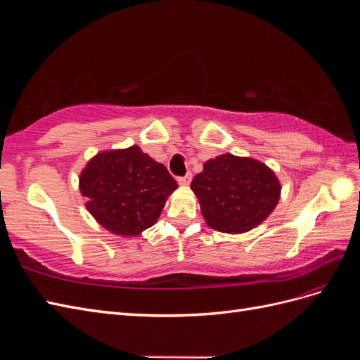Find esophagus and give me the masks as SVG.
<instances>
[{"instance_id": "1", "label": "esophagus", "mask_w": 360, "mask_h": 360, "mask_svg": "<svg viewBox=\"0 0 360 360\" xmlns=\"http://www.w3.org/2000/svg\"><path fill=\"white\" fill-rule=\"evenodd\" d=\"M191 180H192V174L188 172L184 177H179L177 181H179V184H181V186H188V184L191 183Z\"/></svg>"}]
</instances>
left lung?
<instances>
[{"mask_svg":"<svg viewBox=\"0 0 360 360\" xmlns=\"http://www.w3.org/2000/svg\"><path fill=\"white\" fill-rule=\"evenodd\" d=\"M205 224L216 231L242 234L266 221L281 198L274 169L252 158L231 153L204 163L192 180Z\"/></svg>","mask_w":360,"mask_h":360,"instance_id":"1","label":"left lung"}]
</instances>
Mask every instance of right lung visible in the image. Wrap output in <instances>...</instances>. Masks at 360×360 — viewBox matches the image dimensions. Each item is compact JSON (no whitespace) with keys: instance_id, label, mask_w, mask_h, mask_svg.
I'll return each mask as SVG.
<instances>
[{"instance_id":"1","label":"right lung","mask_w":360,"mask_h":360,"mask_svg":"<svg viewBox=\"0 0 360 360\" xmlns=\"http://www.w3.org/2000/svg\"><path fill=\"white\" fill-rule=\"evenodd\" d=\"M177 188L165 165L138 146L99 151L79 176L86 210L105 230L120 237H136L155 225Z\"/></svg>"}]
</instances>
